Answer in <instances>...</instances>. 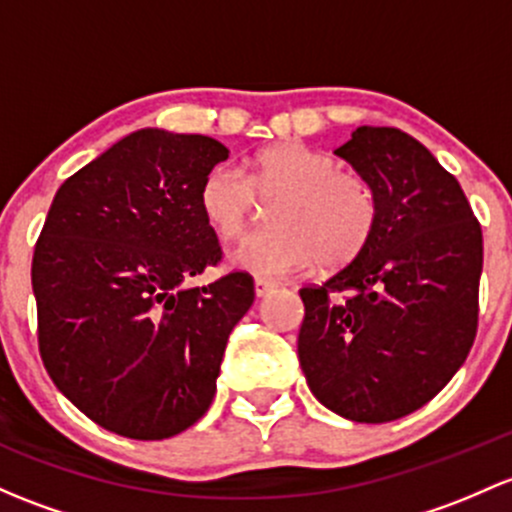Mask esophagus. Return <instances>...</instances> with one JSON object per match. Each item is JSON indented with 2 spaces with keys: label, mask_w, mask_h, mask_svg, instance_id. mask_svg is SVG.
Masks as SVG:
<instances>
[{
  "label": "esophagus",
  "mask_w": 512,
  "mask_h": 512,
  "mask_svg": "<svg viewBox=\"0 0 512 512\" xmlns=\"http://www.w3.org/2000/svg\"><path fill=\"white\" fill-rule=\"evenodd\" d=\"M274 289H277V284L267 282V279H257V282H255V294H257V297H267V294H272Z\"/></svg>",
  "instance_id": "esophagus-1"
}]
</instances>
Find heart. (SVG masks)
<instances>
[{
  "instance_id": "heart-1",
  "label": "heart",
  "mask_w": 512,
  "mask_h": 512,
  "mask_svg": "<svg viewBox=\"0 0 512 512\" xmlns=\"http://www.w3.org/2000/svg\"><path fill=\"white\" fill-rule=\"evenodd\" d=\"M270 208L274 228L255 235L233 255L240 270L282 277L319 262L324 270L353 262L378 228V196L370 181L341 171L331 154L301 142L262 149L238 174L215 166L203 176L198 206L218 238L235 242L250 228L257 201Z\"/></svg>"
}]
</instances>
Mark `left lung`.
<instances>
[{
  "label": "left lung",
  "instance_id": "obj_1",
  "mask_svg": "<svg viewBox=\"0 0 512 512\" xmlns=\"http://www.w3.org/2000/svg\"><path fill=\"white\" fill-rule=\"evenodd\" d=\"M336 154L375 188L378 228L343 270L299 289V363L331 412L392 422L427 405L471 351L481 225L459 181L400 129L358 127Z\"/></svg>",
  "mask_w": 512,
  "mask_h": 512
}]
</instances>
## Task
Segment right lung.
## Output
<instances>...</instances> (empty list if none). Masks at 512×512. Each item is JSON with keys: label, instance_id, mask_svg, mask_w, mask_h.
<instances>
[{"label": "right lung", "instance_id": "add662e5", "mask_svg": "<svg viewBox=\"0 0 512 512\" xmlns=\"http://www.w3.org/2000/svg\"><path fill=\"white\" fill-rule=\"evenodd\" d=\"M228 149L139 129L63 181L31 287L53 385L107 432L166 439L211 407L225 343L255 301L247 272L186 289L223 257L198 188Z\"/></svg>", "mask_w": 512, "mask_h": 512}]
</instances>
